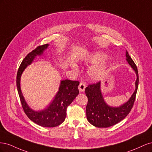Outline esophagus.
<instances>
[{
  "mask_svg": "<svg viewBox=\"0 0 152 152\" xmlns=\"http://www.w3.org/2000/svg\"><path fill=\"white\" fill-rule=\"evenodd\" d=\"M86 83L84 82H80L79 86V89L80 92H84L86 89Z\"/></svg>",
  "mask_w": 152,
  "mask_h": 152,
  "instance_id": "esophagus-1",
  "label": "esophagus"
}]
</instances>
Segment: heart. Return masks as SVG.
Here are the masks:
<instances>
[{"mask_svg": "<svg viewBox=\"0 0 152 152\" xmlns=\"http://www.w3.org/2000/svg\"><path fill=\"white\" fill-rule=\"evenodd\" d=\"M106 59V56L103 54L98 53L94 56L93 62L94 63H99L103 61ZM76 68V66H74ZM107 73V66L104 64L99 66H95L91 68L88 71V74L92 79L94 80H98L102 79Z\"/></svg>", "mask_w": 152, "mask_h": 152, "instance_id": "b5f03b06", "label": "heart"}]
</instances>
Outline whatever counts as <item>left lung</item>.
Here are the masks:
<instances>
[{"label":"left lung","instance_id":"1","mask_svg":"<svg viewBox=\"0 0 152 152\" xmlns=\"http://www.w3.org/2000/svg\"><path fill=\"white\" fill-rule=\"evenodd\" d=\"M126 60L136 73V89L127 102L119 107H112L104 102L101 92V82L88 85L85 90L88 99L86 106L87 121L97 127H108L115 125L125 118L129 113L134 104L138 87L139 77L137 68L131 56L126 51Z\"/></svg>","mask_w":152,"mask_h":152}]
</instances>
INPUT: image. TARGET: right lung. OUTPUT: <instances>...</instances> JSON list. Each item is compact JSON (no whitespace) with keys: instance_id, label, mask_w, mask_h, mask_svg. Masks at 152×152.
I'll return each instance as SVG.
<instances>
[{"instance_id":"add662e5","label":"right lung","mask_w":152,"mask_h":152,"mask_svg":"<svg viewBox=\"0 0 152 152\" xmlns=\"http://www.w3.org/2000/svg\"><path fill=\"white\" fill-rule=\"evenodd\" d=\"M48 45V44L39 45L26 55L18 68L16 76V86L23 109L27 117L31 121L40 126L54 127L60 125L65 120L67 107L79 93L78 89L79 82L68 79L61 80L59 91L52 103L46 109L38 112L31 110L26 104L20 87V78L23 72L27 66L30 65L37 56L43 54Z\"/></svg>"}]
</instances>
